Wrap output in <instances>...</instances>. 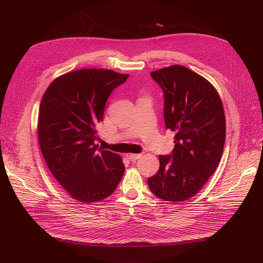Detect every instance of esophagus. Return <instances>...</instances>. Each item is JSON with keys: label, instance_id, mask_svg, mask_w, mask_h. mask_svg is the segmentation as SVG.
<instances>
[{"label": "esophagus", "instance_id": "1", "mask_svg": "<svg viewBox=\"0 0 263 263\" xmlns=\"http://www.w3.org/2000/svg\"><path fill=\"white\" fill-rule=\"evenodd\" d=\"M143 157V154H130L128 158L131 160V161H136V160Z\"/></svg>", "mask_w": 263, "mask_h": 263}]
</instances>
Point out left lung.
Segmentation results:
<instances>
[{"instance_id": "1", "label": "left lung", "mask_w": 263, "mask_h": 263, "mask_svg": "<svg viewBox=\"0 0 263 263\" xmlns=\"http://www.w3.org/2000/svg\"><path fill=\"white\" fill-rule=\"evenodd\" d=\"M151 75L163 91L165 127L176 134L172 153L159 156L160 168L147 179L148 186L160 199L181 202L197 195L220 162L223 106L214 86L185 66L172 65Z\"/></svg>"}]
</instances>
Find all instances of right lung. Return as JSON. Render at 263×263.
<instances>
[{
    "label": "right lung",
    "mask_w": 263,
    "mask_h": 263,
    "mask_svg": "<svg viewBox=\"0 0 263 263\" xmlns=\"http://www.w3.org/2000/svg\"><path fill=\"white\" fill-rule=\"evenodd\" d=\"M129 77L85 68L49 85L40 105L37 136L53 177L77 201H101L115 191L124 172L119 155L97 144L110 93Z\"/></svg>",
    "instance_id": "1"
}]
</instances>
